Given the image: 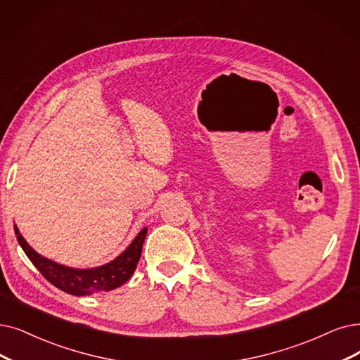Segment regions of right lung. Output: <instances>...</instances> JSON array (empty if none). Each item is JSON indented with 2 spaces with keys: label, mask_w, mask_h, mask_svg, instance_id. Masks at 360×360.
Segmentation results:
<instances>
[{
  "label": "right lung",
  "mask_w": 360,
  "mask_h": 360,
  "mask_svg": "<svg viewBox=\"0 0 360 360\" xmlns=\"http://www.w3.org/2000/svg\"><path fill=\"white\" fill-rule=\"evenodd\" d=\"M14 233H16L19 245L32 262V264L39 270L50 283L68 294L85 297L97 294L102 291H112L120 288L128 279L133 276L137 263L141 255L143 242H145L148 227L141 229L133 242L112 262L91 269H75L56 263L50 258L38 254L30 243L20 235L18 226L14 224Z\"/></svg>",
  "instance_id": "obj_1"
}]
</instances>
